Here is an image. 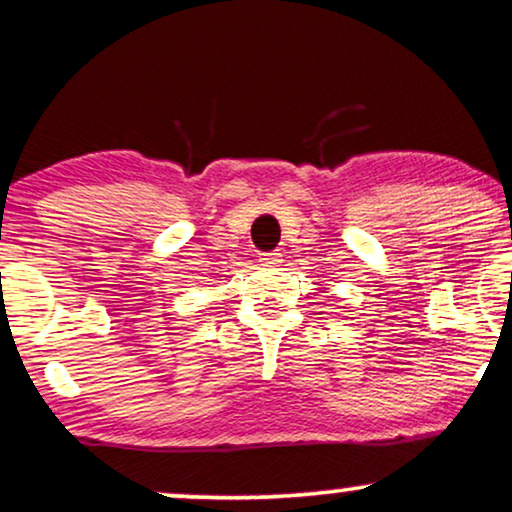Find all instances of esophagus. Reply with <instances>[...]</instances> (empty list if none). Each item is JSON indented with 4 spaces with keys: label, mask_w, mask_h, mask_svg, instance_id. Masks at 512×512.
<instances>
[{
    "label": "esophagus",
    "mask_w": 512,
    "mask_h": 512,
    "mask_svg": "<svg viewBox=\"0 0 512 512\" xmlns=\"http://www.w3.org/2000/svg\"><path fill=\"white\" fill-rule=\"evenodd\" d=\"M282 254L280 251H272V254H261V258H258V263L263 265V268H270V265H280L282 263Z\"/></svg>",
    "instance_id": "obj_1"
}]
</instances>
